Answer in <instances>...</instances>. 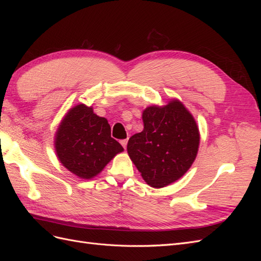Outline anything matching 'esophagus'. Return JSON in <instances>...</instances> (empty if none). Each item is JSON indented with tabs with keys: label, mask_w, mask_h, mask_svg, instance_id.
Returning a JSON list of instances; mask_svg holds the SVG:
<instances>
[{
	"label": "esophagus",
	"mask_w": 261,
	"mask_h": 261,
	"mask_svg": "<svg viewBox=\"0 0 261 261\" xmlns=\"http://www.w3.org/2000/svg\"><path fill=\"white\" fill-rule=\"evenodd\" d=\"M121 145L124 147V149L126 148V146H127V139H123L121 140Z\"/></svg>",
	"instance_id": "34e87169"
}]
</instances>
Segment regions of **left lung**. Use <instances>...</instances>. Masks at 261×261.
Listing matches in <instances>:
<instances>
[{
    "instance_id": "left-lung-1",
    "label": "left lung",
    "mask_w": 261,
    "mask_h": 261,
    "mask_svg": "<svg viewBox=\"0 0 261 261\" xmlns=\"http://www.w3.org/2000/svg\"><path fill=\"white\" fill-rule=\"evenodd\" d=\"M144 129L127 144L128 155L146 183L154 188L179 179L196 159L199 129L180 101L151 106L143 112Z\"/></svg>"
}]
</instances>
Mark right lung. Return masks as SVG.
I'll return each mask as SVG.
<instances>
[{
  "mask_svg": "<svg viewBox=\"0 0 261 261\" xmlns=\"http://www.w3.org/2000/svg\"><path fill=\"white\" fill-rule=\"evenodd\" d=\"M54 147L60 162L84 179L97 176L124 150L111 137L107 118L94 114L92 107L85 105L69 109L63 117L55 133Z\"/></svg>",
  "mask_w": 261,
  "mask_h": 261,
  "instance_id": "right-lung-1",
  "label": "right lung"
}]
</instances>
